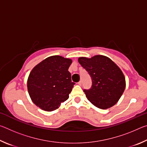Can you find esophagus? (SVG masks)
<instances>
[{"label": "esophagus", "instance_id": "esophagus-1", "mask_svg": "<svg viewBox=\"0 0 147 147\" xmlns=\"http://www.w3.org/2000/svg\"><path fill=\"white\" fill-rule=\"evenodd\" d=\"M82 81H80L78 82V84L79 86H82Z\"/></svg>", "mask_w": 147, "mask_h": 147}]
</instances>
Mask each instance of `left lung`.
I'll use <instances>...</instances> for the list:
<instances>
[{"mask_svg": "<svg viewBox=\"0 0 147 147\" xmlns=\"http://www.w3.org/2000/svg\"><path fill=\"white\" fill-rule=\"evenodd\" d=\"M78 61L91 78V88L84 89L88 100L100 109L115 105L126 87L125 78L118 66L108 57L102 55L91 58L82 57Z\"/></svg>", "mask_w": 147, "mask_h": 147, "instance_id": "8db88e82", "label": "left lung"}]
</instances>
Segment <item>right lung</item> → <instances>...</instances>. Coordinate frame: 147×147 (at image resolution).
Here are the masks:
<instances>
[{
  "instance_id": "obj_1",
  "label": "right lung",
  "mask_w": 147,
  "mask_h": 147,
  "mask_svg": "<svg viewBox=\"0 0 147 147\" xmlns=\"http://www.w3.org/2000/svg\"><path fill=\"white\" fill-rule=\"evenodd\" d=\"M71 59L53 56L32 69L27 82L28 93L33 102L45 111H51L69 98L75 83L68 71Z\"/></svg>"
}]
</instances>
